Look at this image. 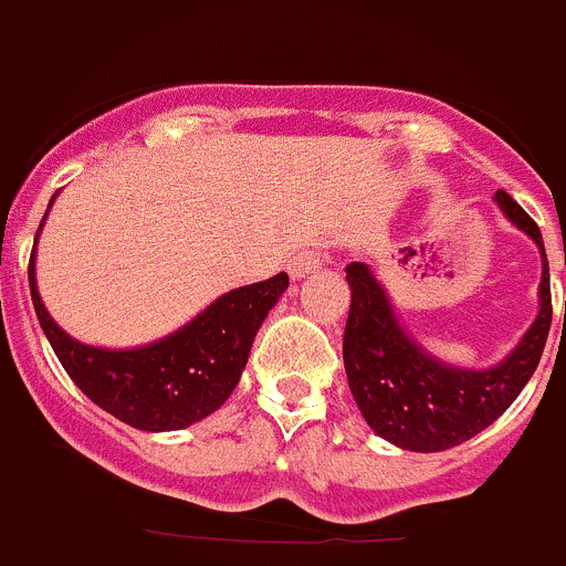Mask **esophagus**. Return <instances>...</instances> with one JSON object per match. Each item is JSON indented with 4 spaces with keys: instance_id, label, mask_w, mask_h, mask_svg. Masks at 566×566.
<instances>
[{
    "instance_id": "esophagus-1",
    "label": "esophagus",
    "mask_w": 566,
    "mask_h": 566,
    "mask_svg": "<svg viewBox=\"0 0 566 566\" xmlns=\"http://www.w3.org/2000/svg\"><path fill=\"white\" fill-rule=\"evenodd\" d=\"M323 266V252L319 249H297V252L289 258V274H292L294 280L306 277V274H312L314 269Z\"/></svg>"
}]
</instances>
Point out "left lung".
Returning a JSON list of instances; mask_svg holds the SVG:
<instances>
[{"mask_svg":"<svg viewBox=\"0 0 566 566\" xmlns=\"http://www.w3.org/2000/svg\"><path fill=\"white\" fill-rule=\"evenodd\" d=\"M496 201L510 221L536 240L544 254L536 221L504 189L496 192ZM345 280L352 286V308L343 334L348 388L365 422L405 451L433 453L476 437L507 411L542 359L553 323L547 254L542 312L536 323L516 345V352L488 371H459L419 352L411 337L399 328L388 297L368 266L348 263Z\"/></svg>","mask_w":566,"mask_h":566,"instance_id":"8db88e82","label":"left lung"}]
</instances>
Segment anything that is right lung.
<instances>
[{
  "mask_svg": "<svg viewBox=\"0 0 566 566\" xmlns=\"http://www.w3.org/2000/svg\"><path fill=\"white\" fill-rule=\"evenodd\" d=\"M28 280L42 332L70 379L98 408L138 431H181L218 411L238 385L260 323L289 289V274L280 272L223 294L189 326L161 343L133 352H107L67 337L53 323L39 300L33 254Z\"/></svg>",
  "mask_w": 566,
  "mask_h": 566,
  "instance_id": "add662e5",
  "label": "right lung"
}]
</instances>
